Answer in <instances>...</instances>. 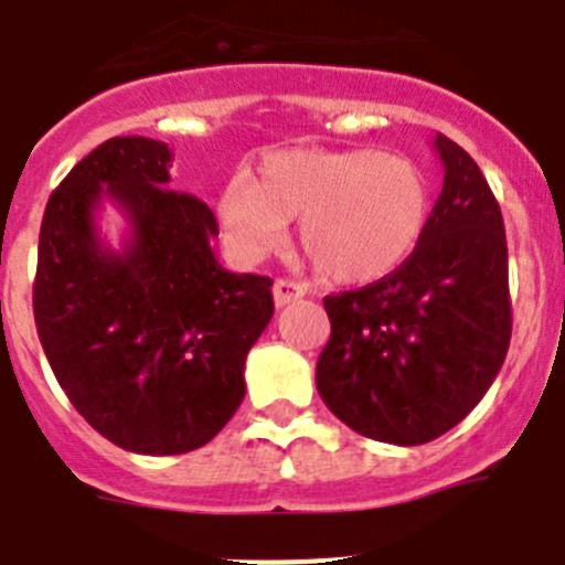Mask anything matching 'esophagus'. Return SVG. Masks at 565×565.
<instances>
[{
    "label": "esophagus",
    "instance_id": "obj_1",
    "mask_svg": "<svg viewBox=\"0 0 565 565\" xmlns=\"http://www.w3.org/2000/svg\"><path fill=\"white\" fill-rule=\"evenodd\" d=\"M271 291H274V305H277V308H286L288 302L302 297L305 288L297 286V282H291V279H277Z\"/></svg>",
    "mask_w": 565,
    "mask_h": 565
}]
</instances>
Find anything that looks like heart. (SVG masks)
<instances>
[{
	"label": "heart",
	"instance_id": "obj_1",
	"mask_svg": "<svg viewBox=\"0 0 565 565\" xmlns=\"http://www.w3.org/2000/svg\"><path fill=\"white\" fill-rule=\"evenodd\" d=\"M226 243L241 260H260L299 221V255L324 279L361 286L412 257L428 221L426 175L386 151H271L257 175H235L218 199Z\"/></svg>",
	"mask_w": 565,
	"mask_h": 565
}]
</instances>
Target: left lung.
Instances as JSON below:
<instances>
[{
    "mask_svg": "<svg viewBox=\"0 0 565 565\" xmlns=\"http://www.w3.org/2000/svg\"><path fill=\"white\" fill-rule=\"evenodd\" d=\"M443 193L401 268L324 297L330 341L317 390L341 423L392 445L451 431L482 401L512 335L507 235L479 164L434 139Z\"/></svg>",
    "mask_w": 565,
    "mask_h": 565,
    "instance_id": "1",
    "label": "left lung"
}]
</instances>
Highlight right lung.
<instances>
[{
  "label": "right lung",
  "instance_id": "right-lung-1",
  "mask_svg": "<svg viewBox=\"0 0 565 565\" xmlns=\"http://www.w3.org/2000/svg\"><path fill=\"white\" fill-rule=\"evenodd\" d=\"M103 198L132 224L122 253L96 235ZM215 235L210 206L170 188L168 145L148 137L97 145L46 201L35 330L72 406L126 451H195L246 395L243 364L271 322V279L226 271Z\"/></svg>",
  "mask_w": 565,
  "mask_h": 565
}]
</instances>
